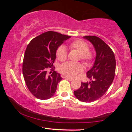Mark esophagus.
<instances>
[{
	"mask_svg": "<svg viewBox=\"0 0 132 132\" xmlns=\"http://www.w3.org/2000/svg\"><path fill=\"white\" fill-rule=\"evenodd\" d=\"M64 78L65 79H67V80H68V81H72V79H71V78H68V77H64Z\"/></svg>",
	"mask_w": 132,
	"mask_h": 132,
	"instance_id": "34e87169",
	"label": "esophagus"
}]
</instances>
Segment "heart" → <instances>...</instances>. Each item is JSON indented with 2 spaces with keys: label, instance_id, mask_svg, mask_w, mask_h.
<instances>
[{
  "label": "heart",
  "instance_id": "b5f03b06",
  "mask_svg": "<svg viewBox=\"0 0 132 132\" xmlns=\"http://www.w3.org/2000/svg\"><path fill=\"white\" fill-rule=\"evenodd\" d=\"M69 47L71 50H76L80 53L79 57L86 66L91 64L94 58V53L89 49V45L85 41L82 40H76L69 44ZM56 55L60 61H64L67 59L68 51L64 46H61L57 49ZM83 70L81 63L67 62L62 64L60 67V72L63 75L69 78H75L79 72Z\"/></svg>",
  "mask_w": 132,
  "mask_h": 132
}]
</instances>
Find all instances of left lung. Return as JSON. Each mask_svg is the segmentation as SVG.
<instances>
[{"instance_id":"obj_1","label":"left lung","mask_w":132,"mask_h":132,"mask_svg":"<svg viewBox=\"0 0 132 132\" xmlns=\"http://www.w3.org/2000/svg\"><path fill=\"white\" fill-rule=\"evenodd\" d=\"M94 46L95 63L87 72L90 82H81L79 89L74 91L76 97L84 102H91L104 95L113 81L116 61L113 51L105 42L95 36H84Z\"/></svg>"}]
</instances>
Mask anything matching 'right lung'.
Masks as SVG:
<instances>
[{"label":"right lung","mask_w":132,"mask_h":132,"mask_svg":"<svg viewBox=\"0 0 132 132\" xmlns=\"http://www.w3.org/2000/svg\"><path fill=\"white\" fill-rule=\"evenodd\" d=\"M70 36L48 31L31 40L24 54L22 71L28 90L35 97L46 100L53 97L57 85L62 80L54 69L53 63L59 46ZM50 67L52 74L47 75Z\"/></svg>","instance_id":"obj_1"}]
</instances>
